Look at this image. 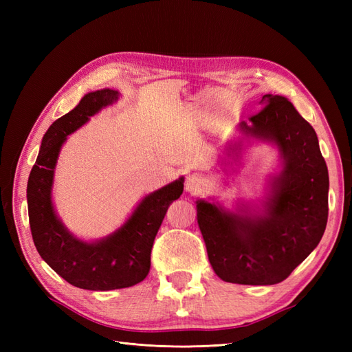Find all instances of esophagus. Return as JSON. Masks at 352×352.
I'll return each instance as SVG.
<instances>
[{
	"label": "esophagus",
	"instance_id": "1",
	"mask_svg": "<svg viewBox=\"0 0 352 352\" xmlns=\"http://www.w3.org/2000/svg\"><path fill=\"white\" fill-rule=\"evenodd\" d=\"M206 186H207L206 180L202 179V177H199V176H197V175L189 176L186 179V184H185L186 190H188V192H190V194H199V192H202V190L206 189Z\"/></svg>",
	"mask_w": 352,
	"mask_h": 352
}]
</instances>
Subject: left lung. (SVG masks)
<instances>
[{"label": "left lung", "mask_w": 352, "mask_h": 352, "mask_svg": "<svg viewBox=\"0 0 352 352\" xmlns=\"http://www.w3.org/2000/svg\"><path fill=\"white\" fill-rule=\"evenodd\" d=\"M248 133L279 146L285 166L272 180L264 216L197 202L208 260L220 279L239 285L285 280L320 242L327 223L329 175L313 126L280 95H264Z\"/></svg>", "instance_id": "left-lung-1"}]
</instances>
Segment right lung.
Wrapping results in <instances>:
<instances>
[{
	"mask_svg": "<svg viewBox=\"0 0 352 352\" xmlns=\"http://www.w3.org/2000/svg\"><path fill=\"white\" fill-rule=\"evenodd\" d=\"M119 98V92H89L76 109L50 126L42 138L36 163L28 180V211L35 247L50 267L70 285L89 291H111L142 282L151 267V250L168 206L184 192V177L142 199L133 214L113 235L83 242L67 232L51 202L52 176L66 136L91 116Z\"/></svg>",
	"mask_w": 352,
	"mask_h": 352,
	"instance_id": "obj_1",
	"label": "right lung"
}]
</instances>
